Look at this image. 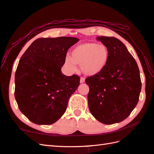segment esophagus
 Masks as SVG:
<instances>
[{
    "label": "esophagus",
    "mask_w": 154,
    "mask_h": 154,
    "mask_svg": "<svg viewBox=\"0 0 154 154\" xmlns=\"http://www.w3.org/2000/svg\"><path fill=\"white\" fill-rule=\"evenodd\" d=\"M84 82H85V78H84V77H81L80 83H83Z\"/></svg>",
    "instance_id": "esophagus-1"
}]
</instances>
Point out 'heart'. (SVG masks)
Listing matches in <instances>:
<instances>
[{
    "label": "heart",
    "mask_w": 154,
    "mask_h": 154,
    "mask_svg": "<svg viewBox=\"0 0 154 154\" xmlns=\"http://www.w3.org/2000/svg\"><path fill=\"white\" fill-rule=\"evenodd\" d=\"M109 51L106 45L95 43H85L75 47L71 57H66L65 64L72 71L76 69L75 64L81 65V71L89 76L100 73L107 65Z\"/></svg>",
    "instance_id": "heart-1"
}]
</instances>
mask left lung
<instances>
[{
    "instance_id": "left-lung-1",
    "label": "left lung",
    "mask_w": 154,
    "mask_h": 154,
    "mask_svg": "<svg viewBox=\"0 0 154 154\" xmlns=\"http://www.w3.org/2000/svg\"><path fill=\"white\" fill-rule=\"evenodd\" d=\"M109 51L103 71L88 77L90 112L103 124L119 123L130 115L139 101L141 89L140 70L125 45L115 37H97Z\"/></svg>"
}]
</instances>
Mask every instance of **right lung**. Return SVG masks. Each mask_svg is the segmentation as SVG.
Wrapping results in <instances>:
<instances>
[{
	"mask_svg": "<svg viewBox=\"0 0 154 154\" xmlns=\"http://www.w3.org/2000/svg\"><path fill=\"white\" fill-rule=\"evenodd\" d=\"M75 37L41 38L21 57L14 77V97L20 111L31 122L51 125L65 113L69 97L79 85L76 75L61 72Z\"/></svg>",
	"mask_w": 154,
	"mask_h": 154,
	"instance_id": "1",
	"label": "right lung"
}]
</instances>
